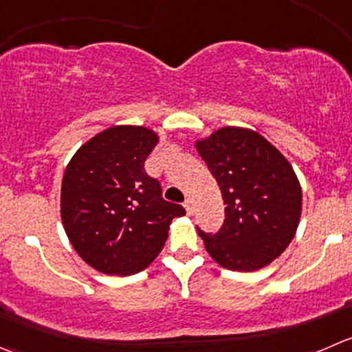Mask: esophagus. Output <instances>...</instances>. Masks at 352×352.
Masks as SVG:
<instances>
[{
	"label": "esophagus",
	"instance_id": "34e87169",
	"mask_svg": "<svg viewBox=\"0 0 352 352\" xmlns=\"http://www.w3.org/2000/svg\"><path fill=\"white\" fill-rule=\"evenodd\" d=\"M184 208H186L187 214H192V213H194V204H192V199H186V203H184Z\"/></svg>",
	"mask_w": 352,
	"mask_h": 352
}]
</instances>
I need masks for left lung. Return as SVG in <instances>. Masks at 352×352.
<instances>
[{"label": "left lung", "mask_w": 352, "mask_h": 352, "mask_svg": "<svg viewBox=\"0 0 352 352\" xmlns=\"http://www.w3.org/2000/svg\"><path fill=\"white\" fill-rule=\"evenodd\" d=\"M218 182L225 220L199 230L211 258L227 270L254 272L285 251L298 230L302 192L291 163L258 132L223 127L196 142Z\"/></svg>", "instance_id": "left-lung-1"}]
</instances>
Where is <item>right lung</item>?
Segmentation results:
<instances>
[{
    "label": "right lung",
    "mask_w": 352,
    "mask_h": 352,
    "mask_svg": "<svg viewBox=\"0 0 352 352\" xmlns=\"http://www.w3.org/2000/svg\"><path fill=\"white\" fill-rule=\"evenodd\" d=\"M158 135L117 125L74 155L61 182V221L82 259L107 275L138 274L158 256L180 204L162 196L144 162Z\"/></svg>",
    "instance_id": "right-lung-1"
}]
</instances>
